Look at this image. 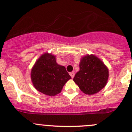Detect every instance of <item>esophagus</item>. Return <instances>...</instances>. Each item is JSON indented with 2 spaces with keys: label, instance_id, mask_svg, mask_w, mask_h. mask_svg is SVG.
Instances as JSON below:
<instances>
[{
  "label": "esophagus",
  "instance_id": "obj_1",
  "mask_svg": "<svg viewBox=\"0 0 132 132\" xmlns=\"http://www.w3.org/2000/svg\"><path fill=\"white\" fill-rule=\"evenodd\" d=\"M75 73L74 71H72V72L70 73V76L71 77V78H73L74 76H75Z\"/></svg>",
  "mask_w": 132,
  "mask_h": 132
}]
</instances>
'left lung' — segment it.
<instances>
[{
  "mask_svg": "<svg viewBox=\"0 0 132 132\" xmlns=\"http://www.w3.org/2000/svg\"><path fill=\"white\" fill-rule=\"evenodd\" d=\"M79 66L73 80L85 94H95L105 86L109 70L98 57L93 55L84 57Z\"/></svg>",
  "mask_w": 132,
  "mask_h": 132,
  "instance_id": "left-lung-1",
  "label": "left lung"
}]
</instances>
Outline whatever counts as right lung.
<instances>
[{
	"mask_svg": "<svg viewBox=\"0 0 132 132\" xmlns=\"http://www.w3.org/2000/svg\"><path fill=\"white\" fill-rule=\"evenodd\" d=\"M70 78L64 66L57 64L55 56L47 53L41 55L31 71V80L35 88L48 96L61 93Z\"/></svg>",
	"mask_w": 132,
	"mask_h": 132,
	"instance_id": "add662e5",
	"label": "right lung"
}]
</instances>
